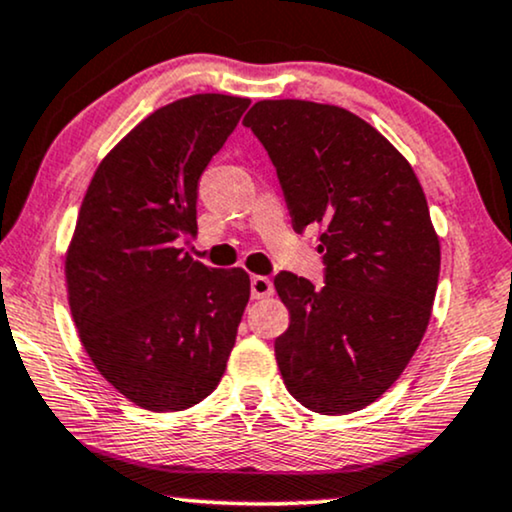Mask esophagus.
I'll use <instances>...</instances> for the list:
<instances>
[{
	"mask_svg": "<svg viewBox=\"0 0 512 512\" xmlns=\"http://www.w3.org/2000/svg\"><path fill=\"white\" fill-rule=\"evenodd\" d=\"M250 295L255 297V300H262V297L274 295V283H271V278L252 276L250 278Z\"/></svg>",
	"mask_w": 512,
	"mask_h": 512,
	"instance_id": "34e87169",
	"label": "esophagus"
}]
</instances>
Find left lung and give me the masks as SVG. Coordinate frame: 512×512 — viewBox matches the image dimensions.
Listing matches in <instances>:
<instances>
[{"label":"left lung","instance_id":"obj_1","mask_svg":"<svg viewBox=\"0 0 512 512\" xmlns=\"http://www.w3.org/2000/svg\"><path fill=\"white\" fill-rule=\"evenodd\" d=\"M243 125L267 148L293 229L319 226L323 286L281 271L290 326L274 342L288 392L323 416L373 404L428 328L439 238L409 160L359 115L328 103L257 101Z\"/></svg>","mask_w":512,"mask_h":512}]
</instances>
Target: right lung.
<instances>
[{"instance_id":"right-lung-1","label":"right lung","mask_w":512,"mask_h":512,"mask_svg":"<svg viewBox=\"0 0 512 512\" xmlns=\"http://www.w3.org/2000/svg\"><path fill=\"white\" fill-rule=\"evenodd\" d=\"M193 94L141 120L96 167L66 252L82 347L141 409L203 401L226 371L250 276L210 269L179 248L198 231V179L245 108Z\"/></svg>"}]
</instances>
